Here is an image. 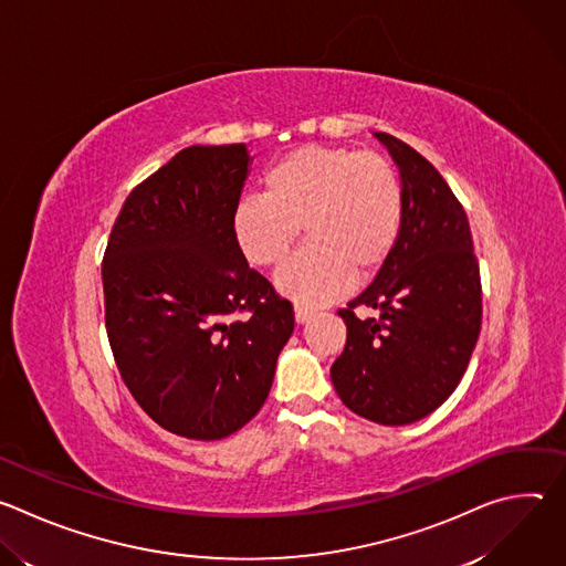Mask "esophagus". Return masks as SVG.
<instances>
[{
	"label": "esophagus",
	"instance_id": "34e87169",
	"mask_svg": "<svg viewBox=\"0 0 566 566\" xmlns=\"http://www.w3.org/2000/svg\"><path fill=\"white\" fill-rule=\"evenodd\" d=\"M293 311H295V319H297V322H306V319L311 317V313H313V311H311L308 306H304V304H295Z\"/></svg>",
	"mask_w": 566,
	"mask_h": 566
}]
</instances>
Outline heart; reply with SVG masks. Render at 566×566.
Instances as JSON below:
<instances>
[{"label":"heart","instance_id":"obj_1","mask_svg":"<svg viewBox=\"0 0 566 566\" xmlns=\"http://www.w3.org/2000/svg\"><path fill=\"white\" fill-rule=\"evenodd\" d=\"M262 195L232 208V234L255 266L280 264L295 239L306 247L275 275L280 293L319 304L382 266L402 223V188L376 151L304 145L266 170Z\"/></svg>","mask_w":566,"mask_h":566}]
</instances>
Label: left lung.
<instances>
[{
  "mask_svg": "<svg viewBox=\"0 0 566 566\" xmlns=\"http://www.w3.org/2000/svg\"><path fill=\"white\" fill-rule=\"evenodd\" d=\"M400 172L402 223L376 280L340 308L347 345L332 365L345 406L380 426H408L457 389L481 329V277L463 206L408 143L376 132ZM356 305L381 311L360 321Z\"/></svg>",
  "mask_w": 566,
  "mask_h": 566,
  "instance_id": "obj_1",
  "label": "left lung"
}]
</instances>
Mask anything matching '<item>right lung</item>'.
<instances>
[{
  "mask_svg": "<svg viewBox=\"0 0 566 566\" xmlns=\"http://www.w3.org/2000/svg\"><path fill=\"white\" fill-rule=\"evenodd\" d=\"M249 166L244 143L181 149L129 192L103 260L118 371L145 415L186 439H223L260 412L295 325L232 234Z\"/></svg>",
  "mask_w": 566,
  "mask_h": 566,
  "instance_id": "1",
  "label": "right lung"
}]
</instances>
